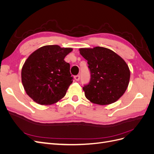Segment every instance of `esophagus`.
Returning <instances> with one entry per match:
<instances>
[{
    "label": "esophagus",
    "instance_id": "1",
    "mask_svg": "<svg viewBox=\"0 0 154 154\" xmlns=\"http://www.w3.org/2000/svg\"><path fill=\"white\" fill-rule=\"evenodd\" d=\"M80 75H76V76H74V79H75L76 81H78L79 80H80Z\"/></svg>",
    "mask_w": 154,
    "mask_h": 154
}]
</instances>
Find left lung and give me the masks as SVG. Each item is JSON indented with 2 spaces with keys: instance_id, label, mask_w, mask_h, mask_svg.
Returning <instances> with one entry per match:
<instances>
[{
  "instance_id": "obj_1",
  "label": "left lung",
  "mask_w": 154,
  "mask_h": 154,
  "mask_svg": "<svg viewBox=\"0 0 154 154\" xmlns=\"http://www.w3.org/2000/svg\"><path fill=\"white\" fill-rule=\"evenodd\" d=\"M80 53L87 60L91 74L89 82L83 87L85 97L97 105L114 103L128 87L130 74L127 64L105 48H82Z\"/></svg>"
}]
</instances>
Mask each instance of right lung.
<instances>
[{
  "label": "right lung",
  "instance_id": "right-lung-1",
  "mask_svg": "<svg viewBox=\"0 0 154 154\" xmlns=\"http://www.w3.org/2000/svg\"><path fill=\"white\" fill-rule=\"evenodd\" d=\"M71 48L43 46L32 53L22 69V82L30 97L40 105L61 100L72 83L70 64L64 60Z\"/></svg>",
  "mask_w": 154,
  "mask_h": 154
}]
</instances>
